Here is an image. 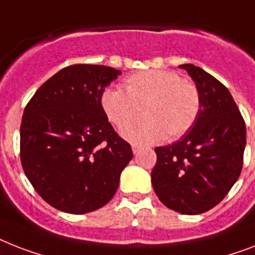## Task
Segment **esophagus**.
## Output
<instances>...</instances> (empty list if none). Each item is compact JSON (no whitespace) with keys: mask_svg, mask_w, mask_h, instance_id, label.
I'll use <instances>...</instances> for the list:
<instances>
[{"mask_svg":"<svg viewBox=\"0 0 255 255\" xmlns=\"http://www.w3.org/2000/svg\"><path fill=\"white\" fill-rule=\"evenodd\" d=\"M132 150H133L134 154H137V153L141 150V146L137 145V144H132Z\"/></svg>","mask_w":255,"mask_h":255,"instance_id":"esophagus-1","label":"esophagus"}]
</instances>
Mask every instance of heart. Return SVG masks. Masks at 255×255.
Segmentation results:
<instances>
[{
    "instance_id": "obj_1",
    "label": "heart",
    "mask_w": 255,
    "mask_h": 255,
    "mask_svg": "<svg viewBox=\"0 0 255 255\" xmlns=\"http://www.w3.org/2000/svg\"><path fill=\"white\" fill-rule=\"evenodd\" d=\"M123 86L124 92L105 89L99 95V105L117 127L137 117L141 106L144 117L123 129L124 136L132 141L177 140L194 127L200 115L202 97L198 86L171 70L137 72L124 78Z\"/></svg>"
}]
</instances>
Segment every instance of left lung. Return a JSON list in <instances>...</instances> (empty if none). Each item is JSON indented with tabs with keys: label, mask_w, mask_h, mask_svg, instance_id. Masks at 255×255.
<instances>
[{
	"label": "left lung",
	"mask_w": 255,
	"mask_h": 255,
	"mask_svg": "<svg viewBox=\"0 0 255 255\" xmlns=\"http://www.w3.org/2000/svg\"><path fill=\"white\" fill-rule=\"evenodd\" d=\"M181 68L195 81L202 110L181 140L154 149L152 185L163 206L179 214L199 215L217 206L239 179L246 127L235 99L220 81L192 64Z\"/></svg>",
	"instance_id": "left-lung-1"
}]
</instances>
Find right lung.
Masks as SVG:
<instances>
[{"label": "right lung", "instance_id": "obj_1", "mask_svg": "<svg viewBox=\"0 0 255 255\" xmlns=\"http://www.w3.org/2000/svg\"><path fill=\"white\" fill-rule=\"evenodd\" d=\"M121 73L105 65H69L45 81L24 107L22 167L56 210L81 215L107 204L133 157L99 105L105 86Z\"/></svg>", "mask_w": 255, "mask_h": 255}]
</instances>
